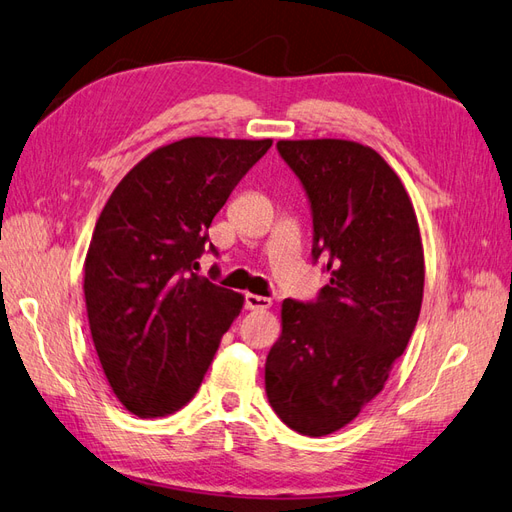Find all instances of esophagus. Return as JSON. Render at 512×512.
I'll use <instances>...</instances> for the list:
<instances>
[{
	"label": "esophagus",
	"mask_w": 512,
	"mask_h": 512,
	"mask_svg": "<svg viewBox=\"0 0 512 512\" xmlns=\"http://www.w3.org/2000/svg\"><path fill=\"white\" fill-rule=\"evenodd\" d=\"M271 299L269 297H260V295H252V293H247L245 295V308L247 310H267V308H271Z\"/></svg>",
	"instance_id": "1"
}]
</instances>
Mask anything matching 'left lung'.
<instances>
[{
	"mask_svg": "<svg viewBox=\"0 0 512 512\" xmlns=\"http://www.w3.org/2000/svg\"><path fill=\"white\" fill-rule=\"evenodd\" d=\"M312 211V260L329 282L284 299L282 336L265 364L267 398L308 437L349 424L390 377L416 329L424 254L411 200L375 150L347 140H282Z\"/></svg>",
	"mask_w": 512,
	"mask_h": 512,
	"instance_id": "left-lung-1",
	"label": "left lung"
}]
</instances>
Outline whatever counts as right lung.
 Segmentation results:
<instances>
[{"label": "right lung", "instance_id": "add662e5", "mask_svg": "<svg viewBox=\"0 0 512 512\" xmlns=\"http://www.w3.org/2000/svg\"><path fill=\"white\" fill-rule=\"evenodd\" d=\"M271 140L185 137L122 178L86 256V308L96 355L137 418L185 407L243 308L234 290L200 278L213 217ZM215 280V278H213Z\"/></svg>", "mask_w": 512, "mask_h": 512}]
</instances>
